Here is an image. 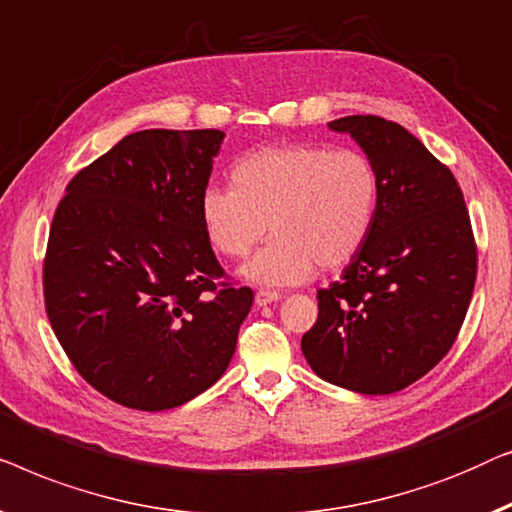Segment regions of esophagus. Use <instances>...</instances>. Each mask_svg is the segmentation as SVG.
<instances>
[{
	"instance_id": "1",
	"label": "esophagus",
	"mask_w": 512,
	"mask_h": 512,
	"mask_svg": "<svg viewBox=\"0 0 512 512\" xmlns=\"http://www.w3.org/2000/svg\"><path fill=\"white\" fill-rule=\"evenodd\" d=\"M280 299V292H271V290H259L255 294V304L257 306H269V304H276Z\"/></svg>"
}]
</instances>
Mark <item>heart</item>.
Instances as JSON below:
<instances>
[{
    "instance_id": "b5f03b06",
    "label": "heart",
    "mask_w": 512,
    "mask_h": 512,
    "mask_svg": "<svg viewBox=\"0 0 512 512\" xmlns=\"http://www.w3.org/2000/svg\"><path fill=\"white\" fill-rule=\"evenodd\" d=\"M232 185L199 197V220L215 253L246 257L266 229L271 241L243 264L259 287L297 285L355 257L376 220L380 181L359 150L306 143L255 150L232 167Z\"/></svg>"
}]
</instances>
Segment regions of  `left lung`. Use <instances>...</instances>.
Segmentation results:
<instances>
[{
    "label": "left lung",
    "mask_w": 512,
    "mask_h": 512,
    "mask_svg": "<svg viewBox=\"0 0 512 512\" xmlns=\"http://www.w3.org/2000/svg\"><path fill=\"white\" fill-rule=\"evenodd\" d=\"M380 181L376 220L341 278L318 292L301 338L315 376L359 394H394L455 343L475 285V241L455 176L408 129L378 115L327 122Z\"/></svg>",
    "instance_id": "obj_1"
}]
</instances>
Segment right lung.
Returning <instances> with one entry per match:
<instances>
[{
	"instance_id": "obj_1",
	"label": "right lung",
	"mask_w": 512,
	"mask_h": 512,
	"mask_svg": "<svg viewBox=\"0 0 512 512\" xmlns=\"http://www.w3.org/2000/svg\"><path fill=\"white\" fill-rule=\"evenodd\" d=\"M220 129H143L78 171L57 206L43 297L76 371L120 406L167 410L227 371L250 287H218L199 220Z\"/></svg>"
}]
</instances>
